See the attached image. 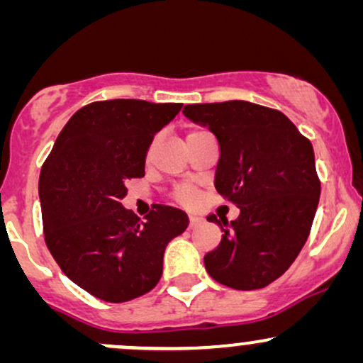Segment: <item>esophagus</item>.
Masks as SVG:
<instances>
[{"label":"esophagus","mask_w":363,"mask_h":363,"mask_svg":"<svg viewBox=\"0 0 363 363\" xmlns=\"http://www.w3.org/2000/svg\"><path fill=\"white\" fill-rule=\"evenodd\" d=\"M203 222V216L198 215V213H191L189 215V227H196V225H199Z\"/></svg>","instance_id":"1"}]
</instances>
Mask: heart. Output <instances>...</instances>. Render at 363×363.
Here are the masks:
<instances>
[{
	"label": "heart",
	"instance_id": "1",
	"mask_svg": "<svg viewBox=\"0 0 363 363\" xmlns=\"http://www.w3.org/2000/svg\"><path fill=\"white\" fill-rule=\"evenodd\" d=\"M193 133H198V131H193ZM193 133H189V135H193ZM172 196L179 205L182 206H194L196 203L199 201V191L196 189L193 184L179 186L177 189L174 191Z\"/></svg>",
	"mask_w": 363,
	"mask_h": 363
}]
</instances>
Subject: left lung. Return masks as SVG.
Instances as JSON below:
<instances>
[{
	"mask_svg": "<svg viewBox=\"0 0 363 363\" xmlns=\"http://www.w3.org/2000/svg\"><path fill=\"white\" fill-rule=\"evenodd\" d=\"M220 145L215 187L240 208L222 227V242L205 256L213 280L256 290L280 278L309 237L320 181L311 141L285 114L245 101L184 106Z\"/></svg>",
	"mask_w": 363,
	"mask_h": 363,
	"instance_id": "obj_1",
	"label": "left lung"
}]
</instances>
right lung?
Returning <instances> with one entry per match:
<instances>
[{"instance_id": "right-lung-1", "label": "right lung", "mask_w": 363, "mask_h": 363, "mask_svg": "<svg viewBox=\"0 0 363 363\" xmlns=\"http://www.w3.org/2000/svg\"><path fill=\"white\" fill-rule=\"evenodd\" d=\"M182 104L99 101L66 123L39 179L44 239L69 280L106 302L148 294L165 247L189 225L182 210L153 205L145 220L123 206L126 182L145 176L153 135Z\"/></svg>"}]
</instances>
